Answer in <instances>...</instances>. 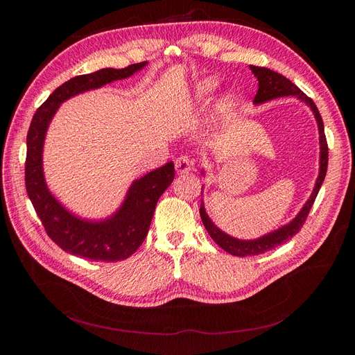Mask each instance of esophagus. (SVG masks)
<instances>
[{
    "label": "esophagus",
    "mask_w": 355,
    "mask_h": 355,
    "mask_svg": "<svg viewBox=\"0 0 355 355\" xmlns=\"http://www.w3.org/2000/svg\"><path fill=\"white\" fill-rule=\"evenodd\" d=\"M175 167H176L178 175H185V173H189V171H191L192 163H191V159L188 157L180 155L175 159Z\"/></svg>",
    "instance_id": "1"
}]
</instances>
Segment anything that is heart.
<instances>
[{"mask_svg": "<svg viewBox=\"0 0 355 355\" xmlns=\"http://www.w3.org/2000/svg\"><path fill=\"white\" fill-rule=\"evenodd\" d=\"M219 89V81L214 77H204L192 85V101L196 103H206L213 98V94ZM235 106V98L234 94L228 93L223 94L218 101V111L220 114H228L234 110Z\"/></svg>", "mask_w": 355, "mask_h": 355, "instance_id": "b5f03b06", "label": "heart"}]
</instances>
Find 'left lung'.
I'll return each mask as SVG.
<instances>
[{
    "label": "left lung",
    "instance_id": "left-lung-1",
    "mask_svg": "<svg viewBox=\"0 0 355 355\" xmlns=\"http://www.w3.org/2000/svg\"><path fill=\"white\" fill-rule=\"evenodd\" d=\"M250 69L254 73L257 81H259V89H257V93H256L254 101H253L254 105H262V103L270 102L272 99L284 98V96H295L296 99L308 105L309 110L313 111L317 125H318V141H320V163L318 164H320V167H318V176L315 180L314 189H313V192H311L309 198L306 200L302 209L299 210L296 216L288 223L283 225V227L268 232V234L262 235V237L253 239V240L235 239V237H232V235L223 232L220 228H218L216 225L213 223V220L209 218L206 209H204V202L201 200L200 216H201L204 227H206L207 232L210 234V237L216 241V244L220 245L225 252L230 254H234V256H240V257L262 254L268 250L274 249V247L286 243L287 240H290L293 235H296L299 232V230L302 228V225L305 223V220L308 218V213H309L311 207H313V204L315 201V197L318 194L321 185H323L324 178H326V171H327V161H329V148H327L326 136H324V124H323V120H321V115L317 110L315 103L313 102V99H309L302 90H299V87H296L292 81L283 77L282 73H278V72L271 71L268 68H259V67H253V65H250ZM201 175H204V170H201ZM201 196H202V192H201Z\"/></svg>",
    "mask_w": 355,
    "mask_h": 355
}]
</instances>
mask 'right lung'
Returning a JSON list of instances; mask_svg holds the SVG:
<instances>
[{"mask_svg":"<svg viewBox=\"0 0 355 355\" xmlns=\"http://www.w3.org/2000/svg\"><path fill=\"white\" fill-rule=\"evenodd\" d=\"M146 65L148 62H141L123 69L103 68L73 77L49 96L31 121L26 137L25 164L28 197L49 237L62 250L71 254L102 262L124 261L132 256L146 237L158 198L175 179V164L173 161H168L163 167L135 179L125 192L121 206L111 216L105 219H85L69 211L51 194L44 178V141L59 106L73 96L132 77Z\"/></svg>","mask_w":355,"mask_h":355,"instance_id":"add662e5","label":"right lung"}]
</instances>
